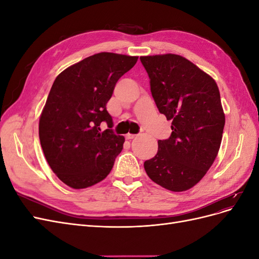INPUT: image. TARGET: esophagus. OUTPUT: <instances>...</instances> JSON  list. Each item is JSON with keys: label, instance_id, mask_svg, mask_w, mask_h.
I'll use <instances>...</instances> for the list:
<instances>
[{"label": "esophagus", "instance_id": "1", "mask_svg": "<svg viewBox=\"0 0 259 259\" xmlns=\"http://www.w3.org/2000/svg\"><path fill=\"white\" fill-rule=\"evenodd\" d=\"M126 139H128V140H131V139H134V138H136L137 137V135H134V134H126Z\"/></svg>", "mask_w": 259, "mask_h": 259}]
</instances>
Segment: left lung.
<instances>
[{
  "label": "left lung",
  "instance_id": "8db88e82",
  "mask_svg": "<svg viewBox=\"0 0 259 259\" xmlns=\"http://www.w3.org/2000/svg\"><path fill=\"white\" fill-rule=\"evenodd\" d=\"M150 91L160 113L171 121L169 138L144 163L151 180L180 192L197 185L215 161L225 114L216 82L188 59L175 54L142 56Z\"/></svg>",
  "mask_w": 259,
  "mask_h": 259
}]
</instances>
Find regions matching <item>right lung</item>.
Masks as SVG:
<instances>
[{"label": "right lung", "mask_w": 259, "mask_h": 259, "mask_svg": "<svg viewBox=\"0 0 259 259\" xmlns=\"http://www.w3.org/2000/svg\"><path fill=\"white\" fill-rule=\"evenodd\" d=\"M137 56L99 53L64 70L54 81L38 123L49 165L73 189L105 179L122 151L125 138L115 135L106 105L120 77ZM105 121L108 128L100 130Z\"/></svg>", "instance_id": "right-lung-1"}]
</instances>
